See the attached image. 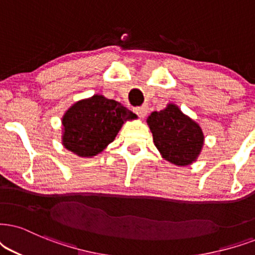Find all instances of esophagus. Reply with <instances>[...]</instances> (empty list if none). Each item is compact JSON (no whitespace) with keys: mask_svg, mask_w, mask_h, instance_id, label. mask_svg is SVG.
Wrapping results in <instances>:
<instances>
[{"mask_svg":"<svg viewBox=\"0 0 255 255\" xmlns=\"http://www.w3.org/2000/svg\"><path fill=\"white\" fill-rule=\"evenodd\" d=\"M134 112L136 113V114L138 115V117L143 119L144 117H146L147 113H148V106H147V105H143V106H141V107L135 108V109H134Z\"/></svg>","mask_w":255,"mask_h":255,"instance_id":"1","label":"esophagus"}]
</instances>
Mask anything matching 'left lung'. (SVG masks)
<instances>
[{"label":"left lung","instance_id":"8db88e82","mask_svg":"<svg viewBox=\"0 0 255 255\" xmlns=\"http://www.w3.org/2000/svg\"><path fill=\"white\" fill-rule=\"evenodd\" d=\"M153 141L163 159L175 166H189L198 160L205 135L198 122L183 114L179 106L168 104L147 118Z\"/></svg>","mask_w":255,"mask_h":255}]
</instances>
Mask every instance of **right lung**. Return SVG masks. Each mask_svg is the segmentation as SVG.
Here are the masks:
<instances>
[{
  "instance_id": "obj_1",
  "label": "right lung",
  "mask_w": 255,
  "mask_h": 255,
  "mask_svg": "<svg viewBox=\"0 0 255 255\" xmlns=\"http://www.w3.org/2000/svg\"><path fill=\"white\" fill-rule=\"evenodd\" d=\"M136 115L120 102L95 94L80 100L62 117V146L80 157H93L114 141L125 122Z\"/></svg>"
}]
</instances>
